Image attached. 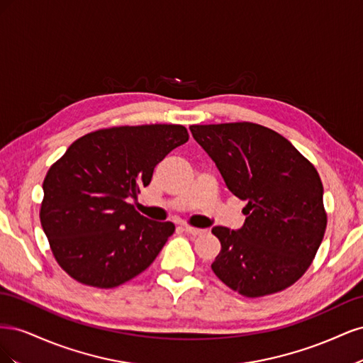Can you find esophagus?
<instances>
[{"label":"esophagus","mask_w":363,"mask_h":363,"mask_svg":"<svg viewBox=\"0 0 363 363\" xmlns=\"http://www.w3.org/2000/svg\"><path fill=\"white\" fill-rule=\"evenodd\" d=\"M183 230H184V232L188 233V235H191V236H200V235L204 233L203 228H195V227H189V225H184Z\"/></svg>","instance_id":"esophagus-1"}]
</instances>
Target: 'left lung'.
I'll list each match as a JSON object with an SVG mask.
<instances>
[{
	"label": "left lung",
	"instance_id": "1",
	"mask_svg": "<svg viewBox=\"0 0 363 363\" xmlns=\"http://www.w3.org/2000/svg\"><path fill=\"white\" fill-rule=\"evenodd\" d=\"M194 139L221 172L228 191L247 201L244 225H216L218 279L245 296L289 288L311 267L327 215L313 164L288 139L252 123L191 125Z\"/></svg>",
	"mask_w": 363,
	"mask_h": 363
}]
</instances>
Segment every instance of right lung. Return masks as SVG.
I'll return each mask as SVG.
<instances>
[{
    "mask_svg": "<svg viewBox=\"0 0 363 363\" xmlns=\"http://www.w3.org/2000/svg\"><path fill=\"white\" fill-rule=\"evenodd\" d=\"M188 139V130L172 124L98 130L52 164L43 180L40 224L72 279L115 288L155 262L175 227L142 216L127 200Z\"/></svg>",
    "mask_w": 363,
    "mask_h": 363,
    "instance_id": "obj_1",
    "label": "right lung"
}]
</instances>
